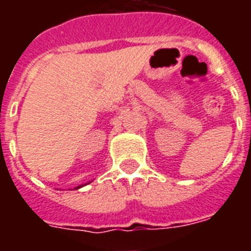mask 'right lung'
I'll return each instance as SVG.
<instances>
[{"label":"right lung","mask_w":251,"mask_h":251,"mask_svg":"<svg viewBox=\"0 0 251 251\" xmlns=\"http://www.w3.org/2000/svg\"><path fill=\"white\" fill-rule=\"evenodd\" d=\"M88 183L90 182H87V183H84V185H79V186H76L75 189H80V187H83V186H86V185H88Z\"/></svg>","instance_id":"add662e5"}]
</instances>
